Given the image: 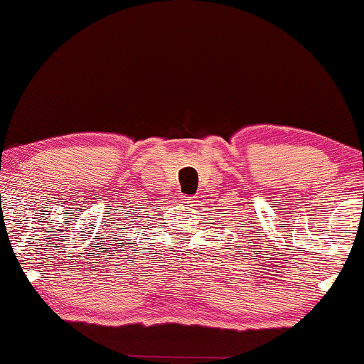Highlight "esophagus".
<instances>
[{"label": "esophagus", "instance_id": "esophagus-1", "mask_svg": "<svg viewBox=\"0 0 364 364\" xmlns=\"http://www.w3.org/2000/svg\"><path fill=\"white\" fill-rule=\"evenodd\" d=\"M185 201H186V203H188V196H186V198H185Z\"/></svg>", "mask_w": 364, "mask_h": 364}]
</instances>
